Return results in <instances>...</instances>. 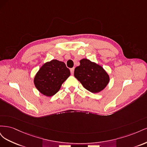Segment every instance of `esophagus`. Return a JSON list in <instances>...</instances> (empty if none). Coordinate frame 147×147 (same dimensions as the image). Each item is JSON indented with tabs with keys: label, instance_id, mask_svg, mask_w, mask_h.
Segmentation results:
<instances>
[{
	"label": "esophagus",
	"instance_id": "34e87169",
	"mask_svg": "<svg viewBox=\"0 0 147 147\" xmlns=\"http://www.w3.org/2000/svg\"><path fill=\"white\" fill-rule=\"evenodd\" d=\"M70 72H71V74H72V75L74 74V68L70 69Z\"/></svg>",
	"mask_w": 147,
	"mask_h": 147
}]
</instances>
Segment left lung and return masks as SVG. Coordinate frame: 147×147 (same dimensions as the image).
<instances>
[{
	"label": "left lung",
	"instance_id": "left-lung-1",
	"mask_svg": "<svg viewBox=\"0 0 147 147\" xmlns=\"http://www.w3.org/2000/svg\"><path fill=\"white\" fill-rule=\"evenodd\" d=\"M74 70V76L83 87L92 93L99 92L107 85L110 78L102 66L87 59L80 61Z\"/></svg>",
	"mask_w": 147,
	"mask_h": 147
}]
</instances>
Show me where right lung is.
Instances as JSON below:
<instances>
[{"label": "right lung", "instance_id": "right-lung-1", "mask_svg": "<svg viewBox=\"0 0 147 147\" xmlns=\"http://www.w3.org/2000/svg\"><path fill=\"white\" fill-rule=\"evenodd\" d=\"M70 75L64 62L53 59L44 64L34 79L35 87L44 96L51 97L57 92Z\"/></svg>", "mask_w": 147, "mask_h": 147}]
</instances>
